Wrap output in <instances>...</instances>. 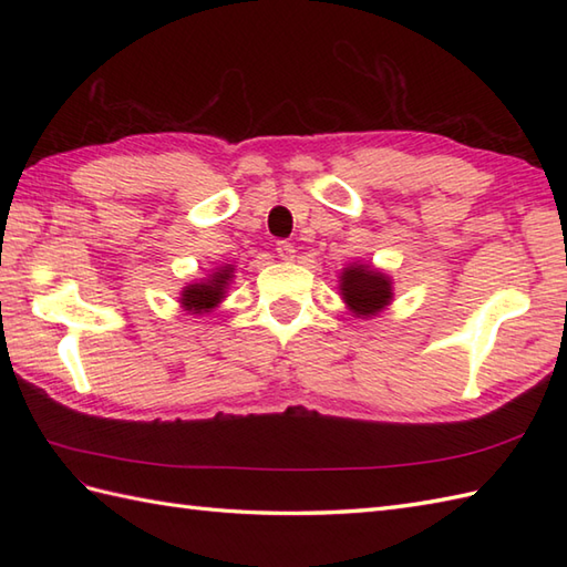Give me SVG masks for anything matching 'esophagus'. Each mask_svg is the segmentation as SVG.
Wrapping results in <instances>:
<instances>
[{"label":"esophagus","instance_id":"1","mask_svg":"<svg viewBox=\"0 0 567 567\" xmlns=\"http://www.w3.org/2000/svg\"><path fill=\"white\" fill-rule=\"evenodd\" d=\"M277 256H280L282 260H292L295 258V246L290 244V240H277Z\"/></svg>","mask_w":567,"mask_h":567}]
</instances>
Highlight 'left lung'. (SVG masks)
I'll return each mask as SVG.
<instances>
[{"label":"left lung","mask_w":567,"mask_h":567,"mask_svg":"<svg viewBox=\"0 0 567 567\" xmlns=\"http://www.w3.org/2000/svg\"><path fill=\"white\" fill-rule=\"evenodd\" d=\"M341 292L355 315L370 317L390 305L392 285L388 275L372 270L370 265H351L341 275Z\"/></svg>","instance_id":"1"}]
</instances>
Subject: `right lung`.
<instances>
[{
    "label": "right lung",
    "instance_id": "add662e5",
    "mask_svg": "<svg viewBox=\"0 0 567 567\" xmlns=\"http://www.w3.org/2000/svg\"><path fill=\"white\" fill-rule=\"evenodd\" d=\"M231 272H234L231 265H224V268L219 272H214L207 282L185 287V292H183L185 309L192 311V315H202V311L214 309L221 302L226 285H228V280H231Z\"/></svg>",
    "mask_w": 567,
    "mask_h": 567
}]
</instances>
